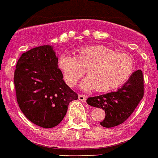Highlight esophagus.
<instances>
[{
    "instance_id": "obj_1",
    "label": "esophagus",
    "mask_w": 158,
    "mask_h": 158,
    "mask_svg": "<svg viewBox=\"0 0 158 158\" xmlns=\"http://www.w3.org/2000/svg\"><path fill=\"white\" fill-rule=\"evenodd\" d=\"M78 99H79V100L82 101V102H85L86 99H87V96H85V95L82 94H79L78 95Z\"/></svg>"
}]
</instances>
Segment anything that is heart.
<instances>
[{"label": "heart", "instance_id": "1", "mask_svg": "<svg viewBox=\"0 0 158 158\" xmlns=\"http://www.w3.org/2000/svg\"><path fill=\"white\" fill-rule=\"evenodd\" d=\"M59 65L70 87L77 84L87 70L88 77L81 83V89L107 92L127 81L134 73L135 61L127 53L95 45L79 49L77 57L63 53L59 57Z\"/></svg>", "mask_w": 158, "mask_h": 158}]
</instances>
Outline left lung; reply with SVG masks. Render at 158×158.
<instances>
[{
	"instance_id": "left-lung-1",
	"label": "left lung",
	"mask_w": 158,
	"mask_h": 158,
	"mask_svg": "<svg viewBox=\"0 0 158 158\" xmlns=\"http://www.w3.org/2000/svg\"><path fill=\"white\" fill-rule=\"evenodd\" d=\"M143 96L144 77L141 70H138L117 91L88 98L87 103L104 110L106 117L100 122V125L112 127L122 124L130 117Z\"/></svg>"
}]
</instances>
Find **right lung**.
<instances>
[{"instance_id": "obj_1", "label": "right lung", "mask_w": 158, "mask_h": 158, "mask_svg": "<svg viewBox=\"0 0 158 158\" xmlns=\"http://www.w3.org/2000/svg\"><path fill=\"white\" fill-rule=\"evenodd\" d=\"M17 101L31 123L51 128L61 123L78 95L63 80L53 47L40 46L23 52L16 64Z\"/></svg>"}]
</instances>
